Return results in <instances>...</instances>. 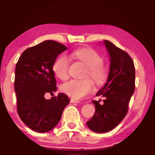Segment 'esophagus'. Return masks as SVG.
I'll return each mask as SVG.
<instances>
[{"label": "esophagus", "mask_w": 155, "mask_h": 155, "mask_svg": "<svg viewBox=\"0 0 155 155\" xmlns=\"http://www.w3.org/2000/svg\"><path fill=\"white\" fill-rule=\"evenodd\" d=\"M70 101H71V104H79V103H80L79 101L75 100V99H73V98H71Z\"/></svg>", "instance_id": "obj_1"}]
</instances>
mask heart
I'll use <instances>...</instances> for the list:
<instances>
[{"label": "heart", "mask_w": 155, "mask_h": 155, "mask_svg": "<svg viewBox=\"0 0 155 155\" xmlns=\"http://www.w3.org/2000/svg\"><path fill=\"white\" fill-rule=\"evenodd\" d=\"M73 54L87 66L85 78L90 77L97 85H102L107 81L108 71L104 66V59L99 54L90 48H80L73 51ZM69 60L62 55L56 60L53 65V71L59 79L65 80L68 78ZM93 82L90 79L71 80L63 84L62 92L74 99H80L89 94L93 89Z\"/></svg>", "instance_id": "1"}]
</instances>
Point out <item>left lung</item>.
I'll use <instances>...</instances> for the list:
<instances>
[{
	"instance_id": "left-lung-1",
	"label": "left lung",
	"mask_w": 155,
	"mask_h": 155,
	"mask_svg": "<svg viewBox=\"0 0 155 155\" xmlns=\"http://www.w3.org/2000/svg\"><path fill=\"white\" fill-rule=\"evenodd\" d=\"M110 58V72L107 82L96 94L104 96L100 101H91L95 113L87 122L88 127L96 133H105L113 129L127 115L129 104L135 90V66L129 54L104 40Z\"/></svg>"
}]
</instances>
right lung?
Segmentation results:
<instances>
[{
    "mask_svg": "<svg viewBox=\"0 0 155 155\" xmlns=\"http://www.w3.org/2000/svg\"><path fill=\"white\" fill-rule=\"evenodd\" d=\"M67 48L54 40H45L29 48L20 56L15 68V90L17 113L22 122L33 131L45 133L57 126L65 107L70 103L59 93L51 99L45 94L57 89L53 65Z\"/></svg>",
    "mask_w": 155,
    "mask_h": 155,
    "instance_id": "obj_1",
    "label": "right lung"
}]
</instances>
